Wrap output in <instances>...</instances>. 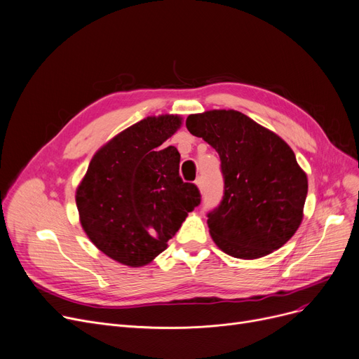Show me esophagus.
Masks as SVG:
<instances>
[{
    "mask_svg": "<svg viewBox=\"0 0 359 359\" xmlns=\"http://www.w3.org/2000/svg\"><path fill=\"white\" fill-rule=\"evenodd\" d=\"M194 182H196V185L198 187V190L201 191V190H203V180H201V178H197Z\"/></svg>",
    "mask_w": 359,
    "mask_h": 359,
    "instance_id": "34e87169",
    "label": "esophagus"
}]
</instances>
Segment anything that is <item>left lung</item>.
Here are the masks:
<instances>
[{
    "instance_id": "obj_1",
    "label": "left lung",
    "mask_w": 359,
    "mask_h": 359,
    "mask_svg": "<svg viewBox=\"0 0 359 359\" xmlns=\"http://www.w3.org/2000/svg\"><path fill=\"white\" fill-rule=\"evenodd\" d=\"M185 126L220 158L224 198L208 215L215 244L232 257L252 260L291 240L302 222L309 191L292 149L233 109L193 114Z\"/></svg>"
}]
</instances>
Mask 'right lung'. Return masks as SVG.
I'll use <instances>...</instances> for the list:
<instances>
[{
  "mask_svg": "<svg viewBox=\"0 0 359 359\" xmlns=\"http://www.w3.org/2000/svg\"><path fill=\"white\" fill-rule=\"evenodd\" d=\"M181 124L178 115L147 116L116 134L77 187L81 228L118 263L149 264L200 204L197 187L180 177V151L162 147Z\"/></svg>",
  "mask_w": 359,
  "mask_h": 359,
  "instance_id": "obj_1",
  "label": "right lung"
}]
</instances>
